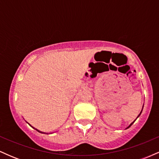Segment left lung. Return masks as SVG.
<instances>
[{
  "label": "left lung",
  "instance_id": "1",
  "mask_svg": "<svg viewBox=\"0 0 159 159\" xmlns=\"http://www.w3.org/2000/svg\"><path fill=\"white\" fill-rule=\"evenodd\" d=\"M143 107H142V110H141V111H140V114H139V115H138V117H139V116H140V114H141V113H142V111H143ZM138 117H137V118H138ZM137 118H136V119H137ZM136 119H135V120H136ZM134 121H135V120H134V121H133V122H132V123H131V124H130V125H129V126H128V127L126 128V129H129V127H130V126H131V125H132V124L134 123Z\"/></svg>",
  "mask_w": 159,
  "mask_h": 159
}]
</instances>
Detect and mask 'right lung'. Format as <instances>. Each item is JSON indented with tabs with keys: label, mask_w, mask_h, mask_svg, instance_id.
Returning <instances> with one entry per match:
<instances>
[{
	"label": "right lung",
	"mask_w": 159,
	"mask_h": 159,
	"mask_svg": "<svg viewBox=\"0 0 159 159\" xmlns=\"http://www.w3.org/2000/svg\"><path fill=\"white\" fill-rule=\"evenodd\" d=\"M29 124V123H28ZM29 125H30V124H29ZM30 126H31L32 128H34V129H35V130H36V131H37V132H40V133H43V134H48V133H45V132H41V131H39V130H38V129H36V128H34V127H33L32 126V125H30Z\"/></svg>",
	"instance_id": "add662e5"
}]
</instances>
